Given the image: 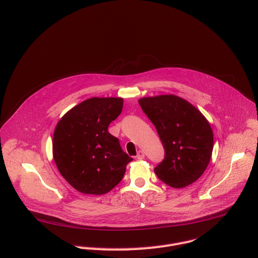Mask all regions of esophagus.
<instances>
[{
  "label": "esophagus",
  "instance_id": "obj_1",
  "mask_svg": "<svg viewBox=\"0 0 258 258\" xmlns=\"http://www.w3.org/2000/svg\"><path fill=\"white\" fill-rule=\"evenodd\" d=\"M137 158H138V159H144V158H145V153H144V151H142V150L138 151Z\"/></svg>",
  "mask_w": 258,
  "mask_h": 258
}]
</instances>
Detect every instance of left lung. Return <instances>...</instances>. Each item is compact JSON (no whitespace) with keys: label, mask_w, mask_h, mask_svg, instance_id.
<instances>
[{"label":"left lung","mask_w":258,"mask_h":258,"mask_svg":"<svg viewBox=\"0 0 258 258\" xmlns=\"http://www.w3.org/2000/svg\"><path fill=\"white\" fill-rule=\"evenodd\" d=\"M139 104L155 125L165 151L154 171L166 185L178 189L205 171L213 149L210 123L187 100L175 95L145 97Z\"/></svg>","instance_id":"8db88e82"}]
</instances>
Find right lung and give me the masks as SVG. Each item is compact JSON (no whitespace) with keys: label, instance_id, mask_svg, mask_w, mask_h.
Listing matches in <instances>:
<instances>
[{"label":"right lung","instance_id":"1","mask_svg":"<svg viewBox=\"0 0 258 258\" xmlns=\"http://www.w3.org/2000/svg\"><path fill=\"white\" fill-rule=\"evenodd\" d=\"M123 106L122 98L88 99L58 121L53 136V157L61 175L84 194L103 195L122 179L133 160L119 141L108 132Z\"/></svg>","mask_w":258,"mask_h":258}]
</instances>
